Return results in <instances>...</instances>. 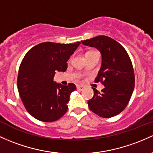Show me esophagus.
Returning <instances> with one entry per match:
<instances>
[{"label": "esophagus", "instance_id": "esophagus-1", "mask_svg": "<svg viewBox=\"0 0 153 153\" xmlns=\"http://www.w3.org/2000/svg\"><path fill=\"white\" fill-rule=\"evenodd\" d=\"M83 88H84V86L82 85H77V88H78V90H83Z\"/></svg>", "mask_w": 153, "mask_h": 153}]
</instances>
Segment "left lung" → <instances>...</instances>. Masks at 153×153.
<instances>
[{"instance_id":"8db88e82","label":"left lung","mask_w":153,"mask_h":153,"mask_svg":"<svg viewBox=\"0 0 153 153\" xmlns=\"http://www.w3.org/2000/svg\"><path fill=\"white\" fill-rule=\"evenodd\" d=\"M94 47L102 55V65L95 82L101 81L105 88L101 93L96 88L88 100L89 109L102 117L120 113L128 105L134 88V73L128 53L121 45L110 37L99 36L82 41Z\"/></svg>"}]
</instances>
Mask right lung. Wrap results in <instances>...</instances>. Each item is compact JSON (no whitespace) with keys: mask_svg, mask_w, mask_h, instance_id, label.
<instances>
[{"mask_svg":"<svg viewBox=\"0 0 153 153\" xmlns=\"http://www.w3.org/2000/svg\"><path fill=\"white\" fill-rule=\"evenodd\" d=\"M80 43L45 42L25 54L19 66L17 88L27 111L35 118L53 122L68 111L70 95L76 86L56 83L53 77L56 70L66 71L67 62Z\"/></svg>","mask_w":153,"mask_h":153,"instance_id":"add662e5","label":"right lung"}]
</instances>
